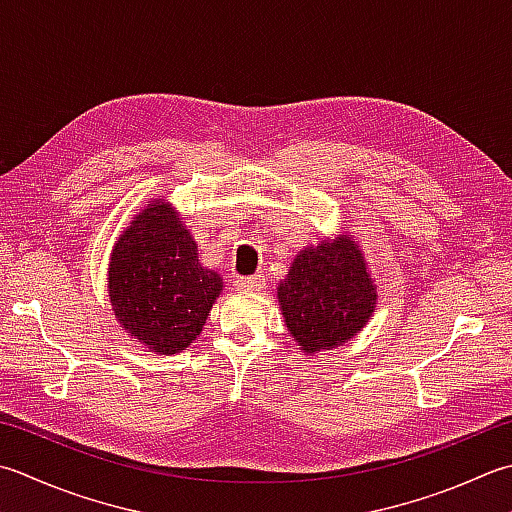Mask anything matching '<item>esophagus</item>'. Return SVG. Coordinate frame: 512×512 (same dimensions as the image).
<instances>
[{
	"label": "esophagus",
	"mask_w": 512,
	"mask_h": 512,
	"mask_svg": "<svg viewBox=\"0 0 512 512\" xmlns=\"http://www.w3.org/2000/svg\"><path fill=\"white\" fill-rule=\"evenodd\" d=\"M235 286L239 290H259L264 286L262 275H253V277H235Z\"/></svg>",
	"instance_id": "esophagus-1"
}]
</instances>
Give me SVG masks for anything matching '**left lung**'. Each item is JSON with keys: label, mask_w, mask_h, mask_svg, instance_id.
<instances>
[{"label": "left lung", "mask_w": 512, "mask_h": 512, "mask_svg": "<svg viewBox=\"0 0 512 512\" xmlns=\"http://www.w3.org/2000/svg\"><path fill=\"white\" fill-rule=\"evenodd\" d=\"M286 328L306 355L344 346L375 313L377 286L350 235L308 246L277 286Z\"/></svg>", "instance_id": "1"}]
</instances>
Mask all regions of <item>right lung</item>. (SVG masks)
<instances>
[{
  "instance_id": "add662e5",
  "label": "right lung",
  "mask_w": 512,
  "mask_h": 512,
  "mask_svg": "<svg viewBox=\"0 0 512 512\" xmlns=\"http://www.w3.org/2000/svg\"><path fill=\"white\" fill-rule=\"evenodd\" d=\"M197 255V244L166 199L146 204L113 246L110 306L133 342L150 353L186 350L222 293V277L199 264Z\"/></svg>"
}]
</instances>
